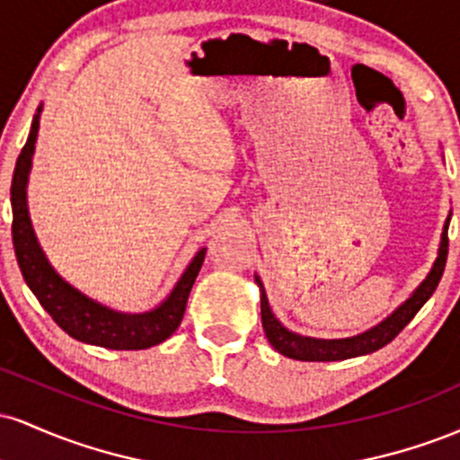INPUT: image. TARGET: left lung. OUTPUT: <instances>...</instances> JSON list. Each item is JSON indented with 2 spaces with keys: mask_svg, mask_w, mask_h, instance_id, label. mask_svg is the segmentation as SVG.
Returning <instances> with one entry per match:
<instances>
[{
  "mask_svg": "<svg viewBox=\"0 0 460 460\" xmlns=\"http://www.w3.org/2000/svg\"><path fill=\"white\" fill-rule=\"evenodd\" d=\"M447 225H450V218L443 225L439 255H437L435 263H432L429 277L420 283V288L392 315H387L381 324L372 326V329L361 332V335L346 337V340H315V337H305L285 329L281 322L274 318L266 298V289H263L260 277H255V281L261 289V324L268 341L283 357L296 358V361H344V358L369 355V352L387 346L415 318L417 311L424 307V303L432 296V292H435L437 285L441 281L443 268H446L447 260Z\"/></svg>",
  "mask_w": 460,
  "mask_h": 460,
  "instance_id": "1",
  "label": "left lung"
}]
</instances>
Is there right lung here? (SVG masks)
Wrapping results in <instances>:
<instances>
[{
	"label": "right lung",
	"instance_id": "add662e5",
	"mask_svg": "<svg viewBox=\"0 0 460 460\" xmlns=\"http://www.w3.org/2000/svg\"><path fill=\"white\" fill-rule=\"evenodd\" d=\"M40 110L34 114L28 142L21 149L14 166L13 186H10V203H13V244L17 255L21 274H23L28 288L39 298L47 314L62 331L68 332L73 340L84 344L103 346L110 350H142L162 344L164 340L177 331L181 324L183 311H186L190 289L194 279L203 266L205 248L194 255L186 272L181 274L172 292L164 303L145 314H120L97 300L88 298L79 289L66 283L47 261L43 248L36 240L34 229L28 212V177L31 168V155H34L36 136H39Z\"/></svg>",
	"mask_w": 460,
	"mask_h": 460
}]
</instances>
